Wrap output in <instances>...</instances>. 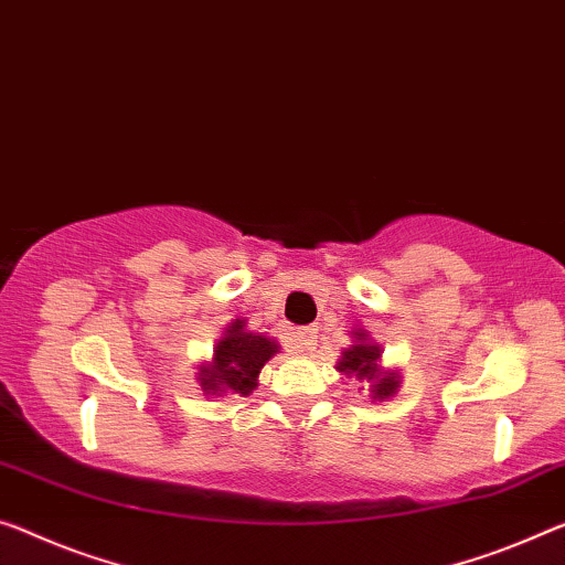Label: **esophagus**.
Instances as JSON below:
<instances>
[{
  "instance_id": "esophagus-1",
  "label": "esophagus",
  "mask_w": 565,
  "mask_h": 565,
  "mask_svg": "<svg viewBox=\"0 0 565 565\" xmlns=\"http://www.w3.org/2000/svg\"><path fill=\"white\" fill-rule=\"evenodd\" d=\"M316 333H318L316 328H300V331L295 333V351L308 353L316 349V338H318Z\"/></svg>"
}]
</instances>
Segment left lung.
<instances>
[{"instance_id": "1", "label": "left lung", "mask_w": 565, "mask_h": 565, "mask_svg": "<svg viewBox=\"0 0 565 565\" xmlns=\"http://www.w3.org/2000/svg\"><path fill=\"white\" fill-rule=\"evenodd\" d=\"M379 349L376 345H369V343H359L353 345V349L343 351V359L338 363V371H345V373H353L355 379H376L379 376ZM398 381L394 379V373H388L386 379H379L376 381V392L379 398H386L388 394H394Z\"/></svg>"}]
</instances>
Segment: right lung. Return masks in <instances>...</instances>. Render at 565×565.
<instances>
[{
    "mask_svg": "<svg viewBox=\"0 0 565 565\" xmlns=\"http://www.w3.org/2000/svg\"><path fill=\"white\" fill-rule=\"evenodd\" d=\"M277 353V343L265 335L247 333L242 323L230 326L214 351V363L202 371L204 392L249 394L257 386L259 369Z\"/></svg>",
    "mask_w": 565,
    "mask_h": 565,
    "instance_id": "1",
    "label": "right lung"
}]
</instances>
